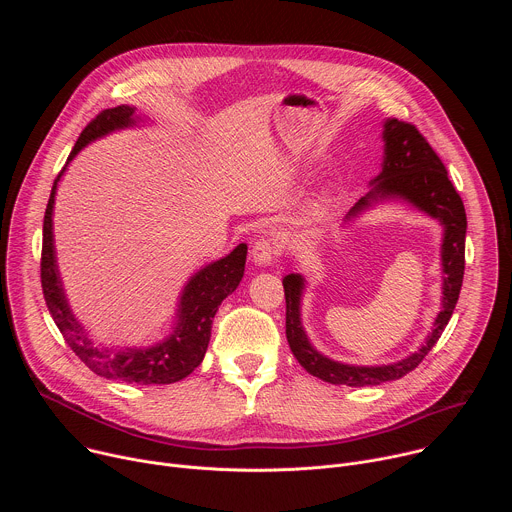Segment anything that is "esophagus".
Returning <instances> with one entry per match:
<instances>
[{"label": "esophagus", "instance_id": "esophagus-1", "mask_svg": "<svg viewBox=\"0 0 512 512\" xmlns=\"http://www.w3.org/2000/svg\"><path fill=\"white\" fill-rule=\"evenodd\" d=\"M277 255V243L271 239H259L251 247V259L255 265H269Z\"/></svg>", "mask_w": 512, "mask_h": 512}]
</instances>
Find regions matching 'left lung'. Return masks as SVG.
I'll list each match as a JSON object with an SVG mask.
<instances>
[{
	"instance_id": "8db88e82",
	"label": "left lung",
	"mask_w": 512,
	"mask_h": 512,
	"mask_svg": "<svg viewBox=\"0 0 512 512\" xmlns=\"http://www.w3.org/2000/svg\"><path fill=\"white\" fill-rule=\"evenodd\" d=\"M383 164L377 178L371 180V190L364 194L346 214L344 225L377 204L403 202L415 210L435 218L442 225V308L435 316L425 342L409 356L389 362L360 367L328 358L310 342L302 324V296L306 279L302 273L283 277L285 289V336L291 352L302 367L332 385L369 387L395 381L411 373L425 354L440 340L460 298L464 279V245H466V210L460 194L452 186L446 166L425 137L411 125L399 119L383 121Z\"/></svg>"
}]
</instances>
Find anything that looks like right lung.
<instances>
[{
  "label": "right lung",
  "instance_id": "add662e5",
  "mask_svg": "<svg viewBox=\"0 0 512 512\" xmlns=\"http://www.w3.org/2000/svg\"><path fill=\"white\" fill-rule=\"evenodd\" d=\"M143 121L135 107L119 105L113 109H105L99 113L81 133L75 148H72L66 166L60 170L54 180L46 214H44V229H42V291L48 306V312L62 332L64 340L72 348L87 367L105 379L139 383V385H170L188 377L198 364L202 362L212 330V318L223 304L227 296L239 287L245 273L247 245H237L223 259H216L204 267H200L184 285L178 298L176 320L172 332L152 344V346H125V348H105L97 344L85 326L77 320L72 312L66 294L62 277L56 263L54 249V200L58 182L64 176L68 164L77 158V154L87 148L89 143L127 127H135Z\"/></svg>",
  "mask_w": 512,
  "mask_h": 512
}]
</instances>
